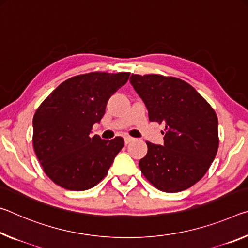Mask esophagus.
I'll use <instances>...</instances> for the list:
<instances>
[{
	"label": "esophagus",
	"instance_id": "34e87169",
	"mask_svg": "<svg viewBox=\"0 0 248 248\" xmlns=\"http://www.w3.org/2000/svg\"><path fill=\"white\" fill-rule=\"evenodd\" d=\"M133 140L134 139H133V137H131V136H124V141H125V144H126V145L131 143Z\"/></svg>",
	"mask_w": 248,
	"mask_h": 248
}]
</instances>
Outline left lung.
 I'll return each mask as SVG.
<instances>
[{
  "label": "left lung",
  "instance_id": "1",
  "mask_svg": "<svg viewBox=\"0 0 248 248\" xmlns=\"http://www.w3.org/2000/svg\"><path fill=\"white\" fill-rule=\"evenodd\" d=\"M131 84L144 101L149 121L165 124L164 145L146 141L140 168L164 192L192 186L208 171L217 153V116L196 89L173 77L132 75Z\"/></svg>",
  "mask_w": 248,
  "mask_h": 248
}]
</instances>
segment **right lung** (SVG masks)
I'll use <instances>...</instances> for the list:
<instances>
[{
    "label": "right lung",
    "instance_id": "right-lung-1",
    "mask_svg": "<svg viewBox=\"0 0 248 248\" xmlns=\"http://www.w3.org/2000/svg\"><path fill=\"white\" fill-rule=\"evenodd\" d=\"M129 72H90L63 81L39 105L32 119V146L45 173L64 189L82 191L107 176L124 146L91 135L112 94Z\"/></svg>",
    "mask_w": 248,
    "mask_h": 248
}]
</instances>
